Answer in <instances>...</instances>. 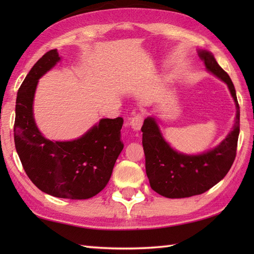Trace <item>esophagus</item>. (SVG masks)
<instances>
[{
    "label": "esophagus",
    "instance_id": "obj_1",
    "mask_svg": "<svg viewBox=\"0 0 254 254\" xmlns=\"http://www.w3.org/2000/svg\"><path fill=\"white\" fill-rule=\"evenodd\" d=\"M143 120H144V117H143V115H141V113H138V115H135L130 119V126L134 131L141 130Z\"/></svg>",
    "mask_w": 254,
    "mask_h": 254
}]
</instances>
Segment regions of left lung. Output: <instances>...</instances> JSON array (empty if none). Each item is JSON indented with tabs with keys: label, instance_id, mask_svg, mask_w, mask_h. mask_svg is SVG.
<instances>
[{
	"label": "left lung",
	"instance_id": "8db88e82",
	"mask_svg": "<svg viewBox=\"0 0 254 254\" xmlns=\"http://www.w3.org/2000/svg\"><path fill=\"white\" fill-rule=\"evenodd\" d=\"M209 73L227 85L236 105L234 127L216 147L202 154L190 155L172 148L161 133L157 119L147 117L142 127L145 168L150 188L168 198L198 195L224 179L236 158L240 131V109L235 86L229 75L219 66L213 53L197 50Z\"/></svg>",
	"mask_w": 254,
	"mask_h": 254
}]
</instances>
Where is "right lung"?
I'll use <instances>...</instances> for the list:
<instances>
[{
  "mask_svg": "<svg viewBox=\"0 0 254 254\" xmlns=\"http://www.w3.org/2000/svg\"><path fill=\"white\" fill-rule=\"evenodd\" d=\"M60 60L57 49L47 52L20 85L15 109V147L27 176L39 190L56 197L86 199L98 194L110 180L123 149V119H101L72 141H50L42 135L34 118L35 93L39 78Z\"/></svg>",
  "mask_w": 254,
  "mask_h": 254,
  "instance_id": "add662e5",
  "label": "right lung"
}]
</instances>
